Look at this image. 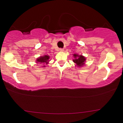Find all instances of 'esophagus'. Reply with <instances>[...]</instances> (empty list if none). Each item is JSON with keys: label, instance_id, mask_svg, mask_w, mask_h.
Listing matches in <instances>:
<instances>
[{"label": "esophagus", "instance_id": "obj_1", "mask_svg": "<svg viewBox=\"0 0 123 123\" xmlns=\"http://www.w3.org/2000/svg\"><path fill=\"white\" fill-rule=\"evenodd\" d=\"M60 50V51H61V52H62V51H63V50H63V49H60V50Z\"/></svg>", "mask_w": 123, "mask_h": 123}]
</instances>
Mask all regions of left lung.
<instances>
[{"label":"left lung","mask_w":123,"mask_h":123,"mask_svg":"<svg viewBox=\"0 0 123 123\" xmlns=\"http://www.w3.org/2000/svg\"><path fill=\"white\" fill-rule=\"evenodd\" d=\"M73 57H74V60H73V61L76 63L77 66L81 67L85 64L86 58L84 56L81 55H79L76 54H74Z\"/></svg>","instance_id":"left-lung-1"}]
</instances>
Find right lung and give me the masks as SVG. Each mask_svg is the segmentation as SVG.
I'll return each instance as SVG.
<instances>
[{
	"label": "right lung",
	"mask_w": 123,
	"mask_h": 123,
	"mask_svg": "<svg viewBox=\"0 0 123 123\" xmlns=\"http://www.w3.org/2000/svg\"><path fill=\"white\" fill-rule=\"evenodd\" d=\"M49 58H50V57L47 55H44L43 57H40L37 58V60H36V62L37 63H44V64H47L49 63ZM43 66H45V65H43Z\"/></svg>",
	"instance_id": "right-lung-1"
}]
</instances>
